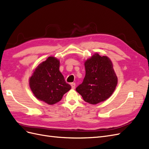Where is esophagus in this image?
<instances>
[{
  "label": "esophagus",
  "instance_id": "esophagus-1",
  "mask_svg": "<svg viewBox=\"0 0 149 149\" xmlns=\"http://www.w3.org/2000/svg\"><path fill=\"white\" fill-rule=\"evenodd\" d=\"M71 88L72 89H74L75 88V86H76V84L74 83H72L71 84Z\"/></svg>",
  "mask_w": 149,
  "mask_h": 149
}]
</instances>
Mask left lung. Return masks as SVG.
<instances>
[{
	"mask_svg": "<svg viewBox=\"0 0 149 149\" xmlns=\"http://www.w3.org/2000/svg\"><path fill=\"white\" fill-rule=\"evenodd\" d=\"M86 75L83 83L76 88L84 101L91 104L104 101L113 93L118 78L112 61L106 56L95 53L84 63Z\"/></svg>",
	"mask_w": 149,
	"mask_h": 149,
	"instance_id": "left-lung-1",
	"label": "left lung"
}]
</instances>
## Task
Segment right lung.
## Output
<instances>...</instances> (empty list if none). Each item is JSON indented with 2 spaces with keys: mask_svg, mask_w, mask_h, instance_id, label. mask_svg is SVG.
<instances>
[{
  "mask_svg": "<svg viewBox=\"0 0 149 149\" xmlns=\"http://www.w3.org/2000/svg\"><path fill=\"white\" fill-rule=\"evenodd\" d=\"M59 68L60 61L49 56L36 68L29 80L30 89L35 96L50 105L61 101L71 88L66 83Z\"/></svg>",
  "mask_w": 149,
  "mask_h": 149,
  "instance_id": "right-lung-1",
  "label": "right lung"
}]
</instances>
